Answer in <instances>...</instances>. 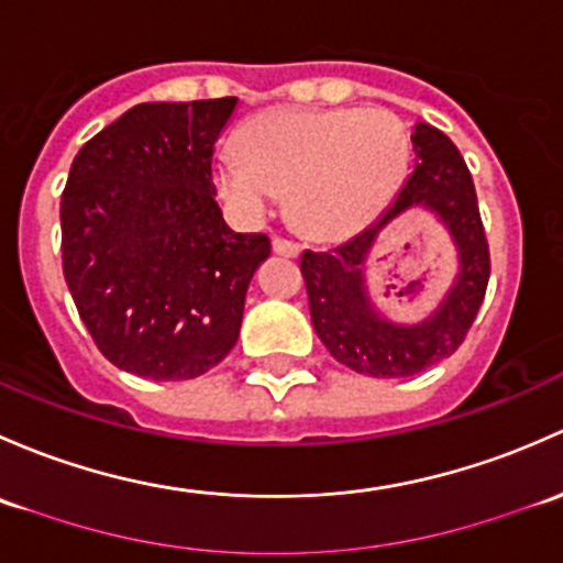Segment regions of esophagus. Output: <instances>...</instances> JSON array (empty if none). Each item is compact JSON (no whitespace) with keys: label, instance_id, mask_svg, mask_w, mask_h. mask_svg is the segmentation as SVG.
<instances>
[{"label":"esophagus","instance_id":"1","mask_svg":"<svg viewBox=\"0 0 563 563\" xmlns=\"http://www.w3.org/2000/svg\"><path fill=\"white\" fill-rule=\"evenodd\" d=\"M274 252H276V254H284V257H298L300 246H298V243H295V241L282 239V235H276V239H274Z\"/></svg>","mask_w":563,"mask_h":563}]
</instances>
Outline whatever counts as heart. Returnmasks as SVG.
Here are the masks:
<instances>
[{"mask_svg":"<svg viewBox=\"0 0 563 563\" xmlns=\"http://www.w3.org/2000/svg\"><path fill=\"white\" fill-rule=\"evenodd\" d=\"M235 152L213 165L219 197L246 222L287 197L303 233L344 239L385 208L407 173L404 124L379 108L265 110L241 126Z\"/></svg>","mask_w":563,"mask_h":563,"instance_id":"b5f03b06","label":"heart"}]
</instances>
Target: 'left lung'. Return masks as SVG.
<instances>
[{
    "label": "left lung",
    "instance_id": "left-lung-1",
    "mask_svg": "<svg viewBox=\"0 0 563 563\" xmlns=\"http://www.w3.org/2000/svg\"><path fill=\"white\" fill-rule=\"evenodd\" d=\"M415 170L371 228L328 252L306 249L300 257L309 311L330 355L376 379L415 376L450 357L466 339L490 276V254L479 219L472 173L455 143L437 126L411 130ZM426 207L459 249V276L445 300L420 323H393L373 306L365 287V257L378 233L401 212Z\"/></svg>",
    "mask_w": 563,
    "mask_h": 563
}]
</instances>
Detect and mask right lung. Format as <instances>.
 <instances>
[{
    "label": "right lung",
    "mask_w": 563,
    "mask_h": 563,
    "mask_svg": "<svg viewBox=\"0 0 563 563\" xmlns=\"http://www.w3.org/2000/svg\"><path fill=\"white\" fill-rule=\"evenodd\" d=\"M239 100L143 102L97 132L62 192V268L80 320L113 366L195 379L228 357L271 241L233 233L213 146Z\"/></svg>",
    "instance_id": "1"
}]
</instances>
